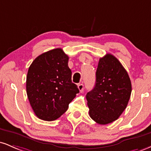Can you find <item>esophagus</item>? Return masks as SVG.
Returning <instances> with one entry per match:
<instances>
[{
	"instance_id": "34e87169",
	"label": "esophagus",
	"mask_w": 151,
	"mask_h": 151,
	"mask_svg": "<svg viewBox=\"0 0 151 151\" xmlns=\"http://www.w3.org/2000/svg\"><path fill=\"white\" fill-rule=\"evenodd\" d=\"M78 89H79L80 92H82L83 90H84V84H78Z\"/></svg>"
}]
</instances>
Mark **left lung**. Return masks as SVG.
I'll list each match as a JSON object with an SVG mask.
<instances>
[{
  "instance_id": "8db88e82",
  "label": "left lung",
  "mask_w": 151,
  "mask_h": 151,
  "mask_svg": "<svg viewBox=\"0 0 151 151\" xmlns=\"http://www.w3.org/2000/svg\"><path fill=\"white\" fill-rule=\"evenodd\" d=\"M131 90L126 70L116 58L106 54L99 62L94 88L86 93L90 117L101 125L116 121L127 106Z\"/></svg>"
}]
</instances>
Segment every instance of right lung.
I'll use <instances>...</instances> for the list:
<instances>
[{"instance_id":"obj_1","label":"right lung","mask_w":151,"mask_h":151,"mask_svg":"<svg viewBox=\"0 0 151 151\" xmlns=\"http://www.w3.org/2000/svg\"><path fill=\"white\" fill-rule=\"evenodd\" d=\"M68 60L63 50L57 48L39 55L29 67L26 91L31 107L40 119H58L79 92L72 82Z\"/></svg>"}]
</instances>
